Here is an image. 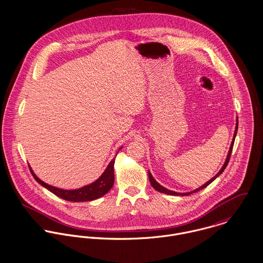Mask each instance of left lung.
I'll list each match as a JSON object with an SVG mask.
<instances>
[{
  "instance_id": "8db88e82",
  "label": "left lung",
  "mask_w": 263,
  "mask_h": 263,
  "mask_svg": "<svg viewBox=\"0 0 263 263\" xmlns=\"http://www.w3.org/2000/svg\"><path fill=\"white\" fill-rule=\"evenodd\" d=\"M237 129H238V118H237V122H236V128H235V133H234V137H233V140H232V143H231V145H230V148H229V153H228V156H227V159H226V162H225V164L223 165V167L219 171V173L216 175L215 177H213L210 181H208L205 185H203L202 187H200L199 189H196V190H194V191L191 192V193H177V192L174 191H170V190H167L166 188H164L163 186H161L154 178H153V176H152V174L148 172V179H149V182H151V185L153 186V188L155 189V190H157L158 192H161V193H165V194H167V195H175V196H188V195H190L192 193H196V192L199 191V190H202V189H204V188H206L209 184H211L214 180H215L216 178L218 177V176H220L222 173H223V171L227 167V165H228V163H229V160H230V157H231V153H232V149H233V144H234V141H235V137H236V134H237Z\"/></svg>"
}]
</instances>
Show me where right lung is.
<instances>
[{
  "mask_svg": "<svg viewBox=\"0 0 263 263\" xmlns=\"http://www.w3.org/2000/svg\"><path fill=\"white\" fill-rule=\"evenodd\" d=\"M114 165H115V159L109 163V165L105 168L104 173L101 175V177L98 180H96L95 183H92L88 186H85L83 188L73 190V191L61 190V189L52 187L46 183L42 182L40 179H38L32 170H30V171H31L34 179L40 185L45 187L47 190L52 192L56 196L66 200V201H70V202H84V201H92L97 198H100L112 188L114 183H115Z\"/></svg>",
  "mask_w": 263,
  "mask_h": 263,
  "instance_id": "1",
  "label": "right lung"
}]
</instances>
